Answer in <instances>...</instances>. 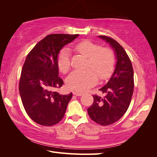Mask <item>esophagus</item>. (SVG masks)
Wrapping results in <instances>:
<instances>
[{
  "mask_svg": "<svg viewBox=\"0 0 157 157\" xmlns=\"http://www.w3.org/2000/svg\"><path fill=\"white\" fill-rule=\"evenodd\" d=\"M73 95L77 96H80L82 95V92H73Z\"/></svg>",
  "mask_w": 157,
  "mask_h": 157,
  "instance_id": "obj_1",
  "label": "esophagus"
}]
</instances>
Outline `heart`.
<instances>
[{
  "instance_id": "obj_1",
  "label": "heart",
  "mask_w": 157,
  "mask_h": 157,
  "mask_svg": "<svg viewBox=\"0 0 157 157\" xmlns=\"http://www.w3.org/2000/svg\"><path fill=\"white\" fill-rule=\"evenodd\" d=\"M75 50L82 55L88 58V67L92 69L84 71H73L67 78L66 84L72 90L83 92L96 84L98 75L101 79H105L111 75L115 66V56L108 48H102L98 44L89 40L82 41L75 46ZM60 71L66 73L71 65V53L67 48L60 52L57 59ZM96 74L98 75H96Z\"/></svg>"
}]
</instances>
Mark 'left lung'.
Returning <instances> with one entry per match:
<instances>
[{
	"mask_svg": "<svg viewBox=\"0 0 157 157\" xmlns=\"http://www.w3.org/2000/svg\"><path fill=\"white\" fill-rule=\"evenodd\" d=\"M98 37L111 46L117 61L111 78L99 89L104 96H93L94 102L88 109L90 117L105 126L117 121L128 110L134 92V70L128 54L117 42L105 36Z\"/></svg>",
	"mask_w": 157,
	"mask_h": 157,
	"instance_id": "8db88e82",
	"label": "left lung"
}]
</instances>
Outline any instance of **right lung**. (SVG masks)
I'll return each mask as SVG.
<instances>
[{
    "label": "right lung",
    "instance_id": "add662e5",
    "mask_svg": "<svg viewBox=\"0 0 157 157\" xmlns=\"http://www.w3.org/2000/svg\"><path fill=\"white\" fill-rule=\"evenodd\" d=\"M79 34H50L40 41L25 59L19 90L26 113L41 125L51 126L65 115L72 93L63 95L55 91L63 84L59 77L57 59L63 47Z\"/></svg>",
    "mask_w": 157,
    "mask_h": 157
}]
</instances>
